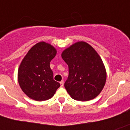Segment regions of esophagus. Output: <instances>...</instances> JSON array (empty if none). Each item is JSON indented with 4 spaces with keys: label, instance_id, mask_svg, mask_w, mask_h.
Instances as JSON below:
<instances>
[{
    "label": "esophagus",
    "instance_id": "34e87169",
    "mask_svg": "<svg viewBox=\"0 0 130 130\" xmlns=\"http://www.w3.org/2000/svg\"><path fill=\"white\" fill-rule=\"evenodd\" d=\"M60 84H61V86L63 87V84H64V81L63 80H62V81L60 82Z\"/></svg>",
    "mask_w": 130,
    "mask_h": 130
}]
</instances>
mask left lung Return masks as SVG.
<instances>
[{"label":"left lung","mask_w":130,"mask_h":130,"mask_svg":"<svg viewBox=\"0 0 130 130\" xmlns=\"http://www.w3.org/2000/svg\"><path fill=\"white\" fill-rule=\"evenodd\" d=\"M61 57L69 67L64 86L75 100L88 101L100 94L105 84V65L98 53L84 42L73 44Z\"/></svg>","instance_id":"left-lung-1"}]
</instances>
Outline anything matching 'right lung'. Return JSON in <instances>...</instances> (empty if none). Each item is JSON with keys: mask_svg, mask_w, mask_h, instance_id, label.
I'll list each match as a JSON object with an SVG mask.
<instances>
[{"mask_svg": "<svg viewBox=\"0 0 130 130\" xmlns=\"http://www.w3.org/2000/svg\"><path fill=\"white\" fill-rule=\"evenodd\" d=\"M57 54L56 49L41 42L31 48L25 55L18 70V82L23 92L37 101L51 99L60 86L53 79L50 62Z\"/></svg>", "mask_w": 130, "mask_h": 130, "instance_id": "right-lung-1", "label": "right lung"}]
</instances>
